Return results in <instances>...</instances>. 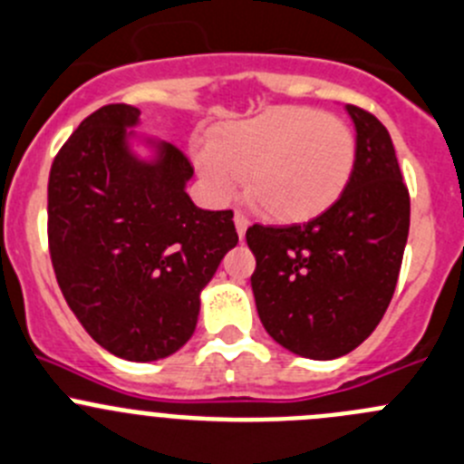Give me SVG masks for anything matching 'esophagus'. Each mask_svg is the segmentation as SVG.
Returning <instances> with one entry per match:
<instances>
[{
    "label": "esophagus",
    "mask_w": 464,
    "mask_h": 464,
    "mask_svg": "<svg viewBox=\"0 0 464 464\" xmlns=\"http://www.w3.org/2000/svg\"><path fill=\"white\" fill-rule=\"evenodd\" d=\"M235 225H237V232H239V237H241V239H244L246 229H248V225H250L248 216H246L244 211H237V214H235Z\"/></svg>",
    "instance_id": "34e87169"
}]
</instances>
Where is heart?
I'll list each match as a JSON object with an SVG mask.
<instances>
[{
	"label": "heart",
	"mask_w": 464,
	"mask_h": 464,
	"mask_svg": "<svg viewBox=\"0 0 464 464\" xmlns=\"http://www.w3.org/2000/svg\"><path fill=\"white\" fill-rule=\"evenodd\" d=\"M355 161V134L342 118L276 107L218 127L198 166L218 196H229L246 178V193L264 216L305 223L342 198Z\"/></svg>",
	"instance_id": "b5f03b06"
}]
</instances>
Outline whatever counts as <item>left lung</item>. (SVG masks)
<instances>
[{
  "instance_id": "1",
  "label": "left lung",
  "mask_w": 464,
  "mask_h": 464,
  "mask_svg": "<svg viewBox=\"0 0 464 464\" xmlns=\"http://www.w3.org/2000/svg\"><path fill=\"white\" fill-rule=\"evenodd\" d=\"M357 161L346 191L307 223L250 225L259 319L280 346L334 360L360 346L390 307L410 229V193L390 131L346 104Z\"/></svg>"
}]
</instances>
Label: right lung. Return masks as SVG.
Masks as SVG:
<instances>
[{
    "instance_id": "obj_1",
    "label": "right lung",
    "mask_w": 464,
    "mask_h": 464,
    "mask_svg": "<svg viewBox=\"0 0 464 464\" xmlns=\"http://www.w3.org/2000/svg\"><path fill=\"white\" fill-rule=\"evenodd\" d=\"M139 116L107 104L61 145L47 184V241L83 330L122 360L152 362L191 339L202 286L239 235L232 209L193 205L182 150L163 145L157 163L127 152L125 127Z\"/></svg>"
}]
</instances>
